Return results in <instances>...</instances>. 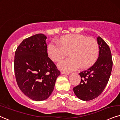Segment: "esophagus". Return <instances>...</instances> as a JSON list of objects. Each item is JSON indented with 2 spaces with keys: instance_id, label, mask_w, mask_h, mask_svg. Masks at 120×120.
<instances>
[{
  "instance_id": "34e87169",
  "label": "esophagus",
  "mask_w": 120,
  "mask_h": 120,
  "mask_svg": "<svg viewBox=\"0 0 120 120\" xmlns=\"http://www.w3.org/2000/svg\"><path fill=\"white\" fill-rule=\"evenodd\" d=\"M61 74H65V75H69V72H64V71H61Z\"/></svg>"
}]
</instances>
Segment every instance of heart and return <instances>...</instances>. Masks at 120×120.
Here are the masks:
<instances>
[{
  "label": "heart",
  "mask_w": 120,
  "mask_h": 120,
  "mask_svg": "<svg viewBox=\"0 0 120 120\" xmlns=\"http://www.w3.org/2000/svg\"><path fill=\"white\" fill-rule=\"evenodd\" d=\"M48 55L53 61H57L70 54L71 56L60 61L58 68L65 72H70L82 68H87L96 61L99 52L96 40L81 34L64 36L60 41L52 40L48 46Z\"/></svg>",
  "instance_id": "b5f03b06"
}]
</instances>
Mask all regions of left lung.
<instances>
[{
  "instance_id": "8db88e82",
  "label": "left lung",
  "mask_w": 120,
  "mask_h": 120,
  "mask_svg": "<svg viewBox=\"0 0 120 120\" xmlns=\"http://www.w3.org/2000/svg\"><path fill=\"white\" fill-rule=\"evenodd\" d=\"M99 55L91 67L79 73L80 84L73 88L76 96L83 101H90L98 97L107 85L110 79L112 59L109 45L100 36L97 38Z\"/></svg>"
}]
</instances>
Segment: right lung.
Returning <instances> with one entry per match:
<instances>
[{
	"mask_svg": "<svg viewBox=\"0 0 120 120\" xmlns=\"http://www.w3.org/2000/svg\"><path fill=\"white\" fill-rule=\"evenodd\" d=\"M38 34L24 39L16 49L14 72L18 85L25 95L40 101L50 96L60 72L48 57L46 39Z\"/></svg>",
	"mask_w": 120,
	"mask_h": 120,
	"instance_id": "obj_1",
	"label": "right lung"
}]
</instances>
